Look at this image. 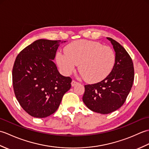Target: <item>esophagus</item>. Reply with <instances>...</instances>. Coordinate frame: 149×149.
<instances>
[{"label":"esophagus","mask_w":149,"mask_h":149,"mask_svg":"<svg viewBox=\"0 0 149 149\" xmlns=\"http://www.w3.org/2000/svg\"><path fill=\"white\" fill-rule=\"evenodd\" d=\"M77 83H77V81H75V80H73V81H72L71 84H72V86H74L75 85H76Z\"/></svg>","instance_id":"34e87169"}]
</instances>
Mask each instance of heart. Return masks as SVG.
Wrapping results in <instances>:
<instances>
[{
  "label": "heart",
  "mask_w": 149,
  "mask_h": 149,
  "mask_svg": "<svg viewBox=\"0 0 149 149\" xmlns=\"http://www.w3.org/2000/svg\"><path fill=\"white\" fill-rule=\"evenodd\" d=\"M65 53L57 54V62L65 75L71 74L79 65L85 81L97 83L110 74L115 64L116 56L109 46L95 41L79 40L65 47Z\"/></svg>",
  "instance_id": "heart-1"
}]
</instances>
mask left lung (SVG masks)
<instances>
[{
    "mask_svg": "<svg viewBox=\"0 0 149 149\" xmlns=\"http://www.w3.org/2000/svg\"><path fill=\"white\" fill-rule=\"evenodd\" d=\"M115 51L113 70L106 78L95 84L84 86L83 100L94 112L109 114L119 109L127 99L134 77L133 63L125 49L111 38H107Z\"/></svg>",
    "mask_w": 149,
    "mask_h": 149,
    "instance_id": "obj_1",
    "label": "left lung"
}]
</instances>
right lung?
Wrapping results in <instances>:
<instances>
[{"mask_svg":"<svg viewBox=\"0 0 149 149\" xmlns=\"http://www.w3.org/2000/svg\"><path fill=\"white\" fill-rule=\"evenodd\" d=\"M60 43L61 40H38L15 59L12 71L15 96L33 117L45 118L55 113L71 88L72 79L60 74L52 61Z\"/></svg>","mask_w":149,"mask_h":149,"instance_id":"1","label":"right lung"}]
</instances>
